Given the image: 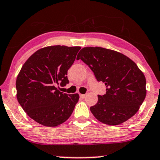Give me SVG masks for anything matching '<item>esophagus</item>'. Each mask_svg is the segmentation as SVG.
Instances as JSON below:
<instances>
[{"instance_id":"1","label":"esophagus","mask_w":160,"mask_h":160,"mask_svg":"<svg viewBox=\"0 0 160 160\" xmlns=\"http://www.w3.org/2000/svg\"><path fill=\"white\" fill-rule=\"evenodd\" d=\"M80 97L82 98H84L85 97H86V95H85V94H80Z\"/></svg>"}]
</instances>
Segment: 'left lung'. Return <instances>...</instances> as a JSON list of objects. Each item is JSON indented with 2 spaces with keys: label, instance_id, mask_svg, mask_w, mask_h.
<instances>
[{
  "label": "left lung",
  "instance_id": "obj_1",
  "mask_svg": "<svg viewBox=\"0 0 160 160\" xmlns=\"http://www.w3.org/2000/svg\"><path fill=\"white\" fill-rule=\"evenodd\" d=\"M88 65L98 82L106 85V94L98 95L97 103L90 107L101 123L115 126L135 115L146 95L143 72L126 56L101 47H87L78 53Z\"/></svg>",
  "mask_w": 160,
  "mask_h": 160
}]
</instances>
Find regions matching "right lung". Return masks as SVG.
Instances as JSON below:
<instances>
[{
    "label": "right lung",
    "instance_id": "obj_1",
    "mask_svg": "<svg viewBox=\"0 0 160 160\" xmlns=\"http://www.w3.org/2000/svg\"><path fill=\"white\" fill-rule=\"evenodd\" d=\"M81 47L53 45L37 51L25 62L16 80L17 98L27 115L45 126H59L70 117L79 95L57 88L69 83L68 70Z\"/></svg>",
    "mask_w": 160,
    "mask_h": 160
}]
</instances>
